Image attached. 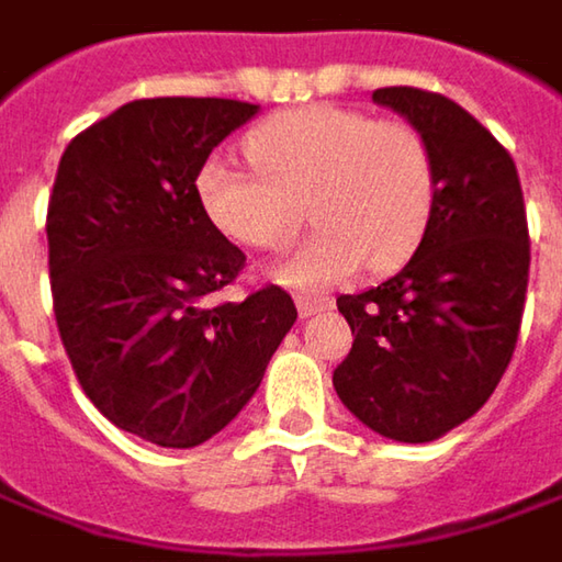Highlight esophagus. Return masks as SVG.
<instances>
[{"label":"esophagus","instance_id":"obj_1","mask_svg":"<svg viewBox=\"0 0 562 562\" xmlns=\"http://www.w3.org/2000/svg\"><path fill=\"white\" fill-rule=\"evenodd\" d=\"M333 301L329 297H310V294H301L297 297V313L301 316H316V313H323V310H329Z\"/></svg>","mask_w":562,"mask_h":562}]
</instances>
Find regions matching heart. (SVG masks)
<instances>
[{"label":"heart","mask_w":562,"mask_h":562,"mask_svg":"<svg viewBox=\"0 0 562 562\" xmlns=\"http://www.w3.org/2000/svg\"><path fill=\"white\" fill-rule=\"evenodd\" d=\"M246 153L256 169L226 156L201 166V211L239 246L281 249L297 233L306 201L319 226L274 265V278L294 291L336 288L368 259L393 268L425 233L435 176L428 146L409 124L306 104L265 121Z\"/></svg>","instance_id":"1"}]
</instances>
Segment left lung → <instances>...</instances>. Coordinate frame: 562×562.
<instances>
[{
    "label": "left lung",
    "instance_id": "left-lung-1",
    "mask_svg": "<svg viewBox=\"0 0 562 562\" xmlns=\"http://www.w3.org/2000/svg\"><path fill=\"white\" fill-rule=\"evenodd\" d=\"M374 101L425 140L435 194L413 259L336 301L355 341L333 386L371 431L422 445L470 419L502 381L521 329L531 243L518 169L473 114L409 86L378 89Z\"/></svg>",
    "mask_w": 562,
    "mask_h": 562
}]
</instances>
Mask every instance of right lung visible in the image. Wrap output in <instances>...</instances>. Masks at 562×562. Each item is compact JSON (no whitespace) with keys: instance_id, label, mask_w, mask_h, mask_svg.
Returning <instances> with one entry per match:
<instances>
[{"instance_id":"right-lung-1","label":"right lung","mask_w":562,"mask_h":562,"mask_svg":"<svg viewBox=\"0 0 562 562\" xmlns=\"http://www.w3.org/2000/svg\"><path fill=\"white\" fill-rule=\"evenodd\" d=\"M259 104L140 99L66 146L47 207L63 348L101 416L159 448H194L239 416L297 319L268 284L207 306L246 265L194 179Z\"/></svg>"}]
</instances>
